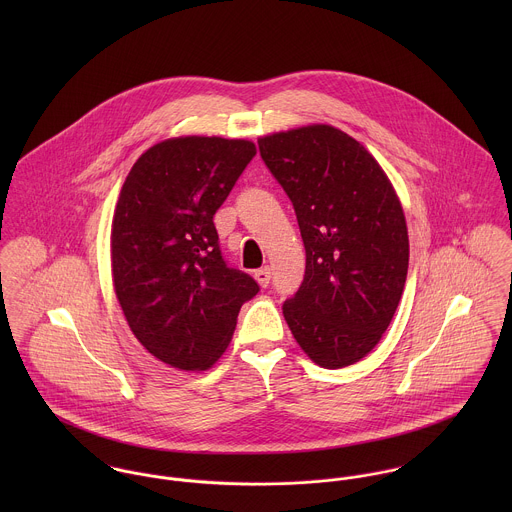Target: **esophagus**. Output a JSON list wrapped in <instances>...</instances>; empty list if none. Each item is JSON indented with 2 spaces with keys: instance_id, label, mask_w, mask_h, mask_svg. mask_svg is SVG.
I'll return each mask as SVG.
<instances>
[{
  "instance_id": "1",
  "label": "esophagus",
  "mask_w": 512,
  "mask_h": 512,
  "mask_svg": "<svg viewBox=\"0 0 512 512\" xmlns=\"http://www.w3.org/2000/svg\"><path fill=\"white\" fill-rule=\"evenodd\" d=\"M254 278H256V282L262 286V288H268V284H270V268H260V270H256L254 272Z\"/></svg>"
}]
</instances>
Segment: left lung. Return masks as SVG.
Masks as SVG:
<instances>
[{"instance_id":"1","label":"left lung","mask_w":512,"mask_h":512,"mask_svg":"<svg viewBox=\"0 0 512 512\" xmlns=\"http://www.w3.org/2000/svg\"><path fill=\"white\" fill-rule=\"evenodd\" d=\"M292 201L305 276L282 309L323 368L355 365L388 329L408 274V230L386 173L357 140L315 124L258 140Z\"/></svg>"}]
</instances>
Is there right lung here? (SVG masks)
Listing matches in <instances>:
<instances>
[{
  "label": "right lung",
  "mask_w": 512,
  "mask_h": 512,
  "mask_svg": "<svg viewBox=\"0 0 512 512\" xmlns=\"http://www.w3.org/2000/svg\"><path fill=\"white\" fill-rule=\"evenodd\" d=\"M256 155L246 140L173 138L128 173L112 220L114 290L147 353L205 370L228 347L260 286L228 268L213 217Z\"/></svg>",
  "instance_id": "1"
}]
</instances>
